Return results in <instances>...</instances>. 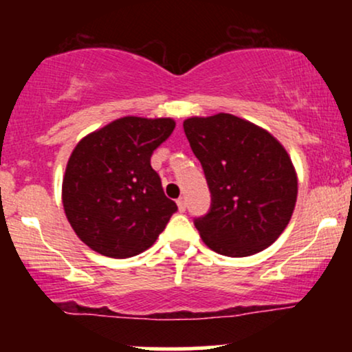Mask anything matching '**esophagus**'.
<instances>
[{
	"label": "esophagus",
	"mask_w": 352,
	"mask_h": 352,
	"mask_svg": "<svg viewBox=\"0 0 352 352\" xmlns=\"http://www.w3.org/2000/svg\"><path fill=\"white\" fill-rule=\"evenodd\" d=\"M177 205H179L180 212H185V208H187V201H185L184 197H180V199L177 200Z\"/></svg>",
	"instance_id": "34e87169"
}]
</instances>
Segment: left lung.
I'll use <instances>...</instances> for the list:
<instances>
[{
  "label": "left lung",
  "mask_w": 352,
  "mask_h": 352,
  "mask_svg": "<svg viewBox=\"0 0 352 352\" xmlns=\"http://www.w3.org/2000/svg\"><path fill=\"white\" fill-rule=\"evenodd\" d=\"M200 160L212 205L195 218L201 240L225 256H250L278 240L289 223L298 177L288 152L265 129L232 114L184 122Z\"/></svg>",
  "instance_id": "obj_1"
}]
</instances>
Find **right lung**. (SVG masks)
Here are the masks:
<instances>
[{
  "instance_id": "obj_1",
  "label": "right lung",
  "mask_w": 352,
  "mask_h": 352,
  "mask_svg": "<svg viewBox=\"0 0 352 352\" xmlns=\"http://www.w3.org/2000/svg\"><path fill=\"white\" fill-rule=\"evenodd\" d=\"M175 129L173 119L122 117L84 137L63 179L72 230L104 256L131 258L155 243L177 212L151 157Z\"/></svg>"
}]
</instances>
